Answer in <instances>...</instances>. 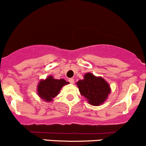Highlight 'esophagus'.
<instances>
[{
  "label": "esophagus",
  "instance_id": "esophagus-1",
  "mask_svg": "<svg viewBox=\"0 0 146 146\" xmlns=\"http://www.w3.org/2000/svg\"><path fill=\"white\" fill-rule=\"evenodd\" d=\"M69 82H70L71 84H74V79H69Z\"/></svg>",
  "mask_w": 146,
  "mask_h": 146
}]
</instances>
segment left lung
Returning <instances> with one entry per match:
<instances>
[{"mask_svg":"<svg viewBox=\"0 0 146 146\" xmlns=\"http://www.w3.org/2000/svg\"><path fill=\"white\" fill-rule=\"evenodd\" d=\"M80 93L86 101L93 106L103 104L111 92V88L101 76H95L93 74L86 73L84 79L76 83Z\"/></svg>","mask_w":146,"mask_h":146,"instance_id":"obj_1","label":"left lung"}]
</instances>
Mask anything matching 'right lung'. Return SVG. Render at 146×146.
Listing matches in <instances>:
<instances>
[{"label":"right lung","mask_w":146,"mask_h":146,"mask_svg":"<svg viewBox=\"0 0 146 146\" xmlns=\"http://www.w3.org/2000/svg\"><path fill=\"white\" fill-rule=\"evenodd\" d=\"M69 83L65 80L55 79L52 76H48L46 79L41 80L37 85V95L44 101L50 102L60 92L62 86Z\"/></svg>","instance_id":"add662e5"}]
</instances>
